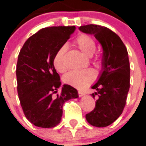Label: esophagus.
<instances>
[{
    "label": "esophagus",
    "mask_w": 146,
    "mask_h": 146,
    "mask_svg": "<svg viewBox=\"0 0 146 146\" xmlns=\"http://www.w3.org/2000/svg\"><path fill=\"white\" fill-rule=\"evenodd\" d=\"M85 95V93L83 92H81V91H78V96H79V97H81V96H84Z\"/></svg>",
    "instance_id": "obj_1"
}]
</instances>
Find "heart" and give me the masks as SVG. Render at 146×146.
<instances>
[{
  "label": "heart",
  "mask_w": 146,
  "mask_h": 146,
  "mask_svg": "<svg viewBox=\"0 0 146 146\" xmlns=\"http://www.w3.org/2000/svg\"><path fill=\"white\" fill-rule=\"evenodd\" d=\"M74 44L86 56H92L97 48L93 37L90 35L82 33L79 35L74 42ZM67 51L66 44H62L55 53L53 59V64L56 71L63 72L66 71L64 57ZM96 74L92 69H84L80 71H72L68 72L63 77V82L67 85L78 89L84 90L96 80Z\"/></svg>",
  "instance_id": "b5f03b06"
}]
</instances>
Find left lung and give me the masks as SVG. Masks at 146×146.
<instances>
[{
	"mask_svg": "<svg viewBox=\"0 0 146 146\" xmlns=\"http://www.w3.org/2000/svg\"><path fill=\"white\" fill-rule=\"evenodd\" d=\"M79 30L93 35L103 48L102 72L92 89L96 107L86 115L92 126L107 127L120 116L126 104L130 88V62L126 47L120 37L101 25L80 26Z\"/></svg>",
	"mask_w": 146,
	"mask_h": 146,
	"instance_id": "1",
	"label": "left lung"
}]
</instances>
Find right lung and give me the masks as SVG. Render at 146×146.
<instances>
[{"mask_svg": "<svg viewBox=\"0 0 146 146\" xmlns=\"http://www.w3.org/2000/svg\"><path fill=\"white\" fill-rule=\"evenodd\" d=\"M75 30L72 27H48L27 38L16 66L17 90L25 115L35 126L54 127L61 121L66 102L78 97L74 87L64 84L53 64L54 54Z\"/></svg>", "mask_w": 146, "mask_h": 146, "instance_id": "obj_1", "label": "right lung"}]
</instances>
